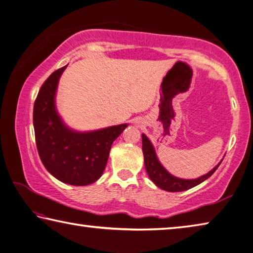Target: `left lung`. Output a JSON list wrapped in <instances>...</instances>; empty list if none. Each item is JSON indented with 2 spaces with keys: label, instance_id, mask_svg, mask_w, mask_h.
Segmentation results:
<instances>
[{
  "label": "left lung",
  "instance_id": "1",
  "mask_svg": "<svg viewBox=\"0 0 253 253\" xmlns=\"http://www.w3.org/2000/svg\"><path fill=\"white\" fill-rule=\"evenodd\" d=\"M142 139L145 169H146L148 177L152 179V182L155 184L156 186L168 192H182L199 185V184L204 182L205 179H208L211 176V175L215 172L216 169L219 168L221 162L223 161V158H222L219 164L214 166L209 173L204 174L198 178H179L170 174L169 170L162 165V163L158 160V157L156 155L155 148H154L151 140L148 139V137L145 134H142Z\"/></svg>",
  "mask_w": 253,
  "mask_h": 253
}]
</instances>
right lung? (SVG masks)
Instances as JSON below:
<instances>
[{
  "label": "right lung",
  "instance_id": "obj_1",
  "mask_svg": "<svg viewBox=\"0 0 253 253\" xmlns=\"http://www.w3.org/2000/svg\"><path fill=\"white\" fill-rule=\"evenodd\" d=\"M65 66L42 84L33 108V127L41 162L60 182L75 186L89 185L104 173L114 140L128 124L96 130L79 131L63 122L55 105L60 77Z\"/></svg>",
  "mask_w": 253,
  "mask_h": 253
}]
</instances>
